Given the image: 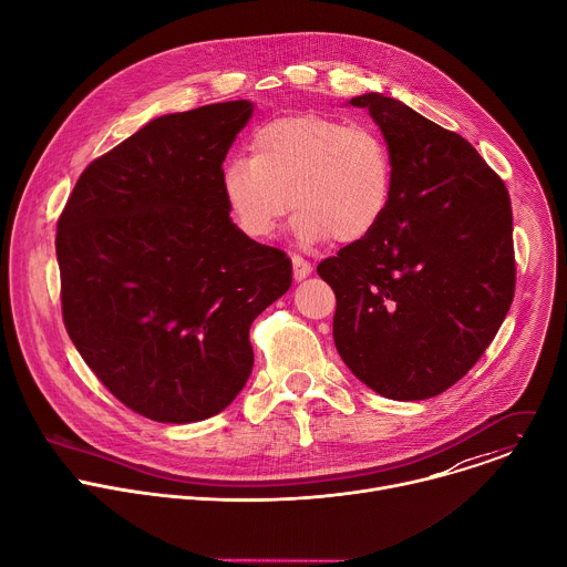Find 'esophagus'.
Segmentation results:
<instances>
[{
    "instance_id": "34e87169",
    "label": "esophagus",
    "mask_w": 567,
    "mask_h": 567,
    "mask_svg": "<svg viewBox=\"0 0 567 567\" xmlns=\"http://www.w3.org/2000/svg\"><path fill=\"white\" fill-rule=\"evenodd\" d=\"M291 265H293V278L296 280H305L311 274V265L307 260H302L300 256H291Z\"/></svg>"
}]
</instances>
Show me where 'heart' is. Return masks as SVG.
<instances>
[{
    "label": "heart",
    "instance_id": "heart-1",
    "mask_svg": "<svg viewBox=\"0 0 567 567\" xmlns=\"http://www.w3.org/2000/svg\"><path fill=\"white\" fill-rule=\"evenodd\" d=\"M251 156H233L221 193L237 228L251 239L269 237L291 210L302 245L334 239L352 245L383 217L392 193V156L368 125L296 114L265 123Z\"/></svg>",
    "mask_w": 567,
    "mask_h": 567
}]
</instances>
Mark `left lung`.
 Masks as SVG:
<instances>
[{
    "instance_id": "1",
    "label": "left lung",
    "mask_w": 567,
    "mask_h": 567,
    "mask_svg": "<svg viewBox=\"0 0 567 567\" xmlns=\"http://www.w3.org/2000/svg\"><path fill=\"white\" fill-rule=\"evenodd\" d=\"M365 107L392 156L379 224L318 276L337 296L334 343L368 388L431 399L489 348L514 300L512 204L475 147L409 105L370 92Z\"/></svg>"
}]
</instances>
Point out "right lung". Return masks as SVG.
Masks as SVG:
<instances>
[{
    "mask_svg": "<svg viewBox=\"0 0 567 567\" xmlns=\"http://www.w3.org/2000/svg\"><path fill=\"white\" fill-rule=\"evenodd\" d=\"M254 103L150 121L75 182L58 219L62 320L125 406L190 424L254 368L251 322L291 287V260L228 217L221 164Z\"/></svg>",
    "mask_w": 567,
    "mask_h": 567,
    "instance_id": "add662e5",
    "label": "right lung"
}]
</instances>
